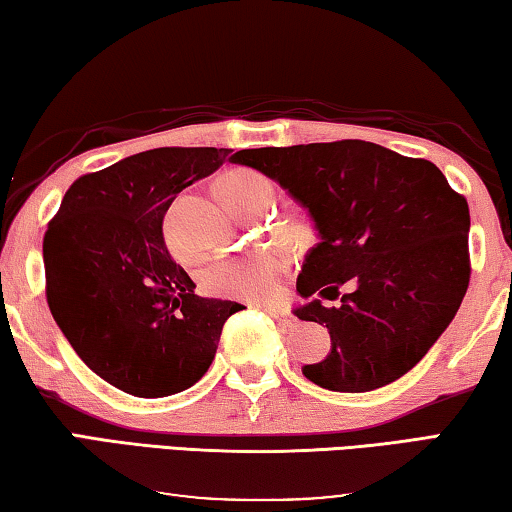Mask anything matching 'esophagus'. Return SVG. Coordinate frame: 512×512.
Instances as JSON below:
<instances>
[{
  "mask_svg": "<svg viewBox=\"0 0 512 512\" xmlns=\"http://www.w3.org/2000/svg\"><path fill=\"white\" fill-rule=\"evenodd\" d=\"M267 313H270V316L279 322L281 327H293V325H297V320L290 316V311H283V309H267Z\"/></svg>",
  "mask_w": 512,
  "mask_h": 512,
  "instance_id": "obj_1",
  "label": "esophagus"
}]
</instances>
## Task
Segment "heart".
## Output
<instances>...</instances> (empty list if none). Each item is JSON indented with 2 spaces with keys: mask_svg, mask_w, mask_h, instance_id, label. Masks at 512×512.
<instances>
[{
  "mask_svg": "<svg viewBox=\"0 0 512 512\" xmlns=\"http://www.w3.org/2000/svg\"><path fill=\"white\" fill-rule=\"evenodd\" d=\"M224 196L238 215H254V212L274 206V185L261 171L238 169L224 178ZM283 233L290 240L304 242L311 238V222L304 217H293L283 224ZM164 240L171 249L176 247L174 217H164ZM288 267V256L279 249H256L249 254L226 256L212 263L203 283L206 290L215 297H229V300L245 302H267L277 295L279 279Z\"/></svg>",
  "mask_w": 512,
  "mask_h": 512,
  "instance_id": "obj_1",
  "label": "heart"
}]
</instances>
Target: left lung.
<instances>
[{"label":"left lung","instance_id":"1","mask_svg":"<svg viewBox=\"0 0 512 512\" xmlns=\"http://www.w3.org/2000/svg\"><path fill=\"white\" fill-rule=\"evenodd\" d=\"M279 180L316 222L320 242L297 277L311 300L295 316L329 329L332 352L304 366L322 389H380L414 368L458 313L471 277L469 206L442 171L361 139L233 155Z\"/></svg>","mask_w":512,"mask_h":512}]
</instances>
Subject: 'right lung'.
<instances>
[{"label": "right lung", "instance_id": "obj_1", "mask_svg": "<svg viewBox=\"0 0 512 512\" xmlns=\"http://www.w3.org/2000/svg\"><path fill=\"white\" fill-rule=\"evenodd\" d=\"M231 148H153L68 187L43 238L45 297L61 332L102 380L137 398L199 382L224 322L242 309L194 293L164 245L176 194Z\"/></svg>", "mask_w": 512, "mask_h": 512}]
</instances>
